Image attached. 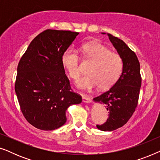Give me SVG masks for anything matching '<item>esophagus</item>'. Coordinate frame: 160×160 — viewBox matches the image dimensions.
I'll use <instances>...</instances> for the list:
<instances>
[{
  "label": "esophagus",
  "mask_w": 160,
  "mask_h": 160,
  "mask_svg": "<svg viewBox=\"0 0 160 160\" xmlns=\"http://www.w3.org/2000/svg\"><path fill=\"white\" fill-rule=\"evenodd\" d=\"M82 100L83 102H86V103H89V102H92V98L90 96L85 95V94H83L82 95Z\"/></svg>",
  "instance_id": "esophagus-1"
}]
</instances>
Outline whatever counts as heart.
I'll return each mask as SVG.
<instances>
[{"label":"heart","instance_id":"obj_1","mask_svg":"<svg viewBox=\"0 0 160 160\" xmlns=\"http://www.w3.org/2000/svg\"><path fill=\"white\" fill-rule=\"evenodd\" d=\"M85 58L91 62L87 76L80 78L78 87L83 89H92L98 87L100 89L111 88L117 82L123 70L122 57L100 42L87 43L83 45ZM62 61L72 79L76 81L82 73L80 58L77 51L68 48L63 54Z\"/></svg>","mask_w":160,"mask_h":160}]
</instances>
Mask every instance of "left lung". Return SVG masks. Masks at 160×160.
<instances>
[{"mask_svg":"<svg viewBox=\"0 0 160 160\" xmlns=\"http://www.w3.org/2000/svg\"><path fill=\"white\" fill-rule=\"evenodd\" d=\"M105 34V32H102ZM108 38L123 60L120 77L109 90L94 98L95 102L106 105L108 118L97 128L102 131H112L124 125L138 103L141 76L136 54L121 39L108 33Z\"/></svg>","mask_w":160,"mask_h":160,"instance_id":"obj_1","label":"left lung"}]
</instances>
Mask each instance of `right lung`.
I'll return each mask as SVG.
<instances>
[{
    "instance_id": "add662e5",
    "label": "right lung",
    "mask_w": 160,
    "mask_h": 160,
    "mask_svg": "<svg viewBox=\"0 0 160 160\" xmlns=\"http://www.w3.org/2000/svg\"><path fill=\"white\" fill-rule=\"evenodd\" d=\"M78 35L69 30H46L30 43L19 60L15 92L26 120L42 130L66 122L67 108L81 103L65 73L63 54Z\"/></svg>"
}]
</instances>
